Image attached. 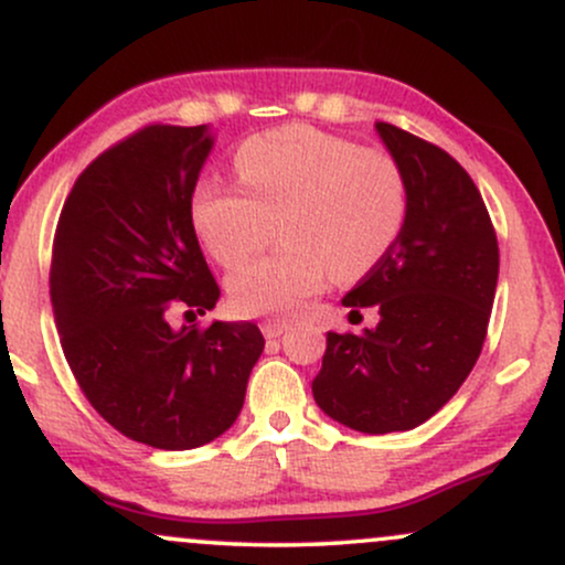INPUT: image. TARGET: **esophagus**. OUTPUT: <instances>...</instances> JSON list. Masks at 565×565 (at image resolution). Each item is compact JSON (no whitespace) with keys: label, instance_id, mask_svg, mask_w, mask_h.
Here are the masks:
<instances>
[{"label":"esophagus","instance_id":"34e87169","mask_svg":"<svg viewBox=\"0 0 565 565\" xmlns=\"http://www.w3.org/2000/svg\"><path fill=\"white\" fill-rule=\"evenodd\" d=\"M260 329H263V334L268 337V340H276V337H281L284 332H287L289 321H284V319H265L260 323Z\"/></svg>","mask_w":565,"mask_h":565}]
</instances>
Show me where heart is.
<instances>
[{"instance_id":"obj_1","label":"heart","mask_w":565,"mask_h":565,"mask_svg":"<svg viewBox=\"0 0 565 565\" xmlns=\"http://www.w3.org/2000/svg\"><path fill=\"white\" fill-rule=\"evenodd\" d=\"M233 164L242 188L201 180L191 220L223 268L249 260L278 223L281 246L231 276L242 313H295L329 276L350 281L372 270L404 231L408 180L382 148L281 127L244 140Z\"/></svg>"}]
</instances>
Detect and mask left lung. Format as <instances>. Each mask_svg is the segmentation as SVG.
Masks as SVG:
<instances>
[{"mask_svg": "<svg viewBox=\"0 0 565 565\" xmlns=\"http://www.w3.org/2000/svg\"><path fill=\"white\" fill-rule=\"evenodd\" d=\"M404 167L398 242L348 291L350 313L377 308L372 332H327L313 398L369 436L412 430L459 391L481 355L499 276L497 231L465 167L436 142L377 121Z\"/></svg>", "mask_w": 565, "mask_h": 565, "instance_id": "8db88e82", "label": "left lung"}]
</instances>
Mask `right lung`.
<instances>
[{
    "label": "right lung",
    "instance_id": "right-lung-1",
    "mask_svg": "<svg viewBox=\"0 0 565 565\" xmlns=\"http://www.w3.org/2000/svg\"><path fill=\"white\" fill-rule=\"evenodd\" d=\"M212 148L204 127L148 125L89 161L53 238L63 355L84 398L121 436L183 451L236 423L265 340L255 323L183 327L220 287L193 231L191 199Z\"/></svg>",
    "mask_w": 565,
    "mask_h": 565
}]
</instances>
